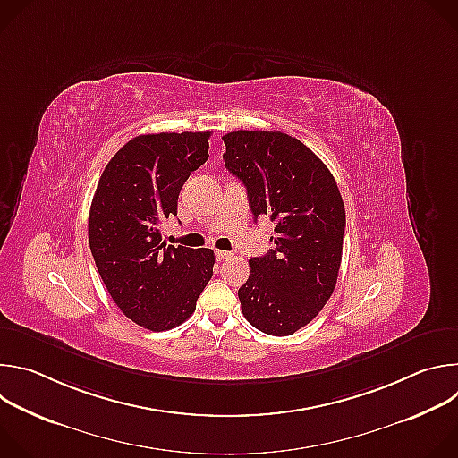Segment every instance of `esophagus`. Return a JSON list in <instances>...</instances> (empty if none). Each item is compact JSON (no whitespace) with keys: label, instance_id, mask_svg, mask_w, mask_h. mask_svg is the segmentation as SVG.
Here are the masks:
<instances>
[{"label":"esophagus","instance_id":"1","mask_svg":"<svg viewBox=\"0 0 458 458\" xmlns=\"http://www.w3.org/2000/svg\"><path fill=\"white\" fill-rule=\"evenodd\" d=\"M216 257H217V260H226L232 257V253L225 251V250H216Z\"/></svg>","mask_w":458,"mask_h":458}]
</instances>
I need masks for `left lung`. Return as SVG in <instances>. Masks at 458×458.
Here are the masks:
<instances>
[{"label": "left lung", "mask_w": 458, "mask_h": 458, "mask_svg": "<svg viewBox=\"0 0 458 458\" xmlns=\"http://www.w3.org/2000/svg\"><path fill=\"white\" fill-rule=\"evenodd\" d=\"M225 166L246 186L253 219L276 223V248L251 257L239 288L253 328L284 337L328 302L343 259L346 212L332 172L299 140L270 130L223 136Z\"/></svg>", "instance_id": "1"}]
</instances>
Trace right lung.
I'll list each match as a JSON object with an SVG mask.
<instances>
[{
	"label": "right lung",
	"mask_w": 458,
	"mask_h": 458,
	"mask_svg": "<svg viewBox=\"0 0 458 458\" xmlns=\"http://www.w3.org/2000/svg\"><path fill=\"white\" fill-rule=\"evenodd\" d=\"M208 140L210 132L130 140L94 193L89 242L98 272L117 308L152 332L184 322L214 274V250L166 246L159 232L177 216L184 181L208 159Z\"/></svg>",
	"instance_id": "1"
}]
</instances>
